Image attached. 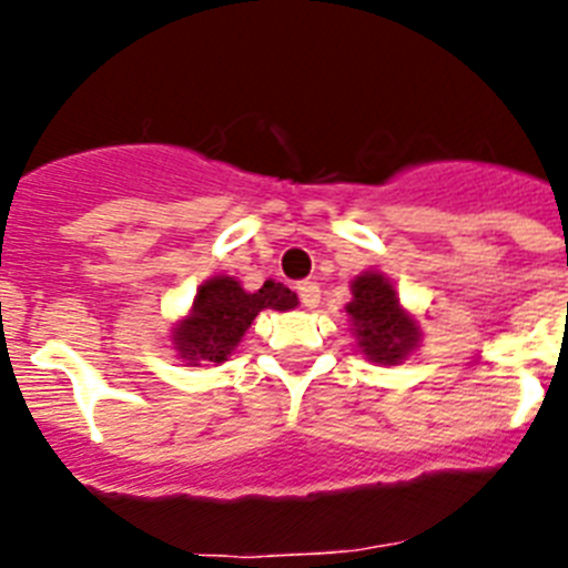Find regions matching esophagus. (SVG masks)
<instances>
[{
	"mask_svg": "<svg viewBox=\"0 0 568 568\" xmlns=\"http://www.w3.org/2000/svg\"><path fill=\"white\" fill-rule=\"evenodd\" d=\"M298 298L307 310H315L321 304V290L315 281H301L298 284Z\"/></svg>",
	"mask_w": 568,
	"mask_h": 568,
	"instance_id": "34e87169",
	"label": "esophagus"
}]
</instances>
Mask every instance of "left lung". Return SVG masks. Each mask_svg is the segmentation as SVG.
I'll return each mask as SVG.
<instances>
[{
  "label": "left lung",
  "instance_id": "left-lung-1",
  "mask_svg": "<svg viewBox=\"0 0 568 568\" xmlns=\"http://www.w3.org/2000/svg\"><path fill=\"white\" fill-rule=\"evenodd\" d=\"M358 349L375 364H400L415 353L420 327L400 307L393 281L381 273H361L353 281V301L346 304Z\"/></svg>",
  "mask_w": 568,
  "mask_h": 568
}]
</instances>
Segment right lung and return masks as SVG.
<instances>
[{
	"label": "right lung",
	"mask_w": 568,
	"mask_h": 568,
	"mask_svg": "<svg viewBox=\"0 0 568 568\" xmlns=\"http://www.w3.org/2000/svg\"><path fill=\"white\" fill-rule=\"evenodd\" d=\"M293 307H298V295L284 284L264 281V287L247 293L230 275H215L199 287L187 318L173 327V349L187 366H199L202 361L222 364L261 310L287 313Z\"/></svg>",
	"instance_id": "1"
}]
</instances>
